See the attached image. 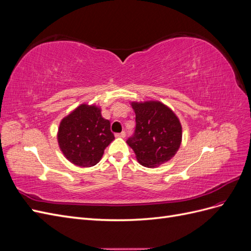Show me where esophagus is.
<instances>
[{
  "label": "esophagus",
  "instance_id": "34e87169",
  "mask_svg": "<svg viewBox=\"0 0 251 251\" xmlns=\"http://www.w3.org/2000/svg\"><path fill=\"white\" fill-rule=\"evenodd\" d=\"M116 137L125 138V137H126V133H125V132H121V133H119V134H116Z\"/></svg>",
  "mask_w": 251,
  "mask_h": 251
}]
</instances>
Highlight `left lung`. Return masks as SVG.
<instances>
[{
  "instance_id": "8db88e82",
  "label": "left lung",
  "mask_w": 251,
  "mask_h": 251,
  "mask_svg": "<svg viewBox=\"0 0 251 251\" xmlns=\"http://www.w3.org/2000/svg\"><path fill=\"white\" fill-rule=\"evenodd\" d=\"M136 130L126 143L137 161L146 168H158L170 161L182 141V126L168 105L158 100L132 101Z\"/></svg>"
}]
</instances>
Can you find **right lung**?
<instances>
[{"mask_svg":"<svg viewBox=\"0 0 251 251\" xmlns=\"http://www.w3.org/2000/svg\"><path fill=\"white\" fill-rule=\"evenodd\" d=\"M115 139L110 121L101 116L95 103H81L60 121L57 142L63 155L80 168H90L100 161L104 149Z\"/></svg>","mask_w":251,"mask_h":251,"instance_id":"right-lung-1","label":"right lung"}]
</instances>
